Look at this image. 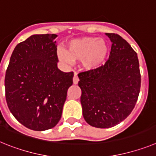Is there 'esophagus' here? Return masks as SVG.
<instances>
[{
    "label": "esophagus",
    "mask_w": 156,
    "mask_h": 156,
    "mask_svg": "<svg viewBox=\"0 0 156 156\" xmlns=\"http://www.w3.org/2000/svg\"><path fill=\"white\" fill-rule=\"evenodd\" d=\"M73 80L74 84H77V83H78V82H79V78H78V76H77L76 73L74 74V76H73Z\"/></svg>",
    "instance_id": "34e87169"
}]
</instances>
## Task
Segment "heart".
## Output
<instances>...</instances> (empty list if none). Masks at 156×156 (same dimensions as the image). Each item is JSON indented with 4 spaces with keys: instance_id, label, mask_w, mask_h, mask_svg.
I'll use <instances>...</instances> for the list:
<instances>
[{
    "instance_id": "b5f03b06",
    "label": "heart",
    "mask_w": 156,
    "mask_h": 156,
    "mask_svg": "<svg viewBox=\"0 0 156 156\" xmlns=\"http://www.w3.org/2000/svg\"><path fill=\"white\" fill-rule=\"evenodd\" d=\"M58 58L61 62L71 64L82 61L87 70H95L105 63L109 55V45L102 38L83 37L72 40L66 45V51H58Z\"/></svg>"
}]
</instances>
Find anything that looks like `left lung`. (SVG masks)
I'll return each instance as SVG.
<instances>
[{"label":"left lung","instance_id":"obj_1","mask_svg":"<svg viewBox=\"0 0 156 156\" xmlns=\"http://www.w3.org/2000/svg\"><path fill=\"white\" fill-rule=\"evenodd\" d=\"M112 43L109 58L95 70L78 74L83 115L88 124L109 128L131 113L140 88L137 53L122 37L105 34Z\"/></svg>","mask_w":156,"mask_h":156}]
</instances>
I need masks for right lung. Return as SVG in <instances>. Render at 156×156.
Listing matches in <instances>:
<instances>
[{
	"label": "right lung",
	"instance_id": "add662e5",
	"mask_svg": "<svg viewBox=\"0 0 156 156\" xmlns=\"http://www.w3.org/2000/svg\"><path fill=\"white\" fill-rule=\"evenodd\" d=\"M56 34H35L14 49L5 80L8 108L20 123L42 131L62 117L73 73L58 69Z\"/></svg>",
	"mask_w": 156,
	"mask_h": 156
}]
</instances>
